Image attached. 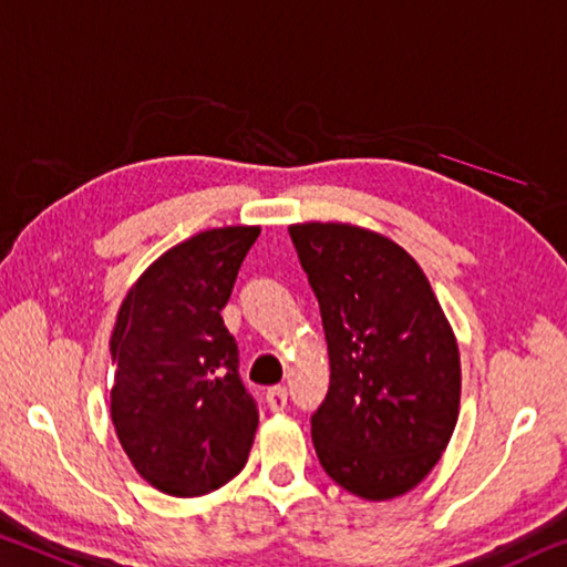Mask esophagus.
Listing matches in <instances>:
<instances>
[{
  "mask_svg": "<svg viewBox=\"0 0 567 567\" xmlns=\"http://www.w3.org/2000/svg\"><path fill=\"white\" fill-rule=\"evenodd\" d=\"M265 399H267L269 411H285L287 409V389H285V385H272V389H267Z\"/></svg>",
  "mask_w": 567,
  "mask_h": 567,
  "instance_id": "esophagus-1",
  "label": "esophagus"
}]
</instances>
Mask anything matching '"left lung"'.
Returning a JSON list of instances; mask_svg holds the SVG:
<instances>
[{"mask_svg": "<svg viewBox=\"0 0 567 567\" xmlns=\"http://www.w3.org/2000/svg\"><path fill=\"white\" fill-rule=\"evenodd\" d=\"M330 355L312 444L332 482L391 499L434 470L460 416V348L434 290L391 239L350 224H295Z\"/></svg>", "mask_w": 567, "mask_h": 567, "instance_id": "obj_1", "label": "left lung"}]
</instances>
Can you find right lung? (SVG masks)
<instances>
[{"label": "right lung", "mask_w": 567, "mask_h": 567, "mask_svg": "<svg viewBox=\"0 0 567 567\" xmlns=\"http://www.w3.org/2000/svg\"><path fill=\"white\" fill-rule=\"evenodd\" d=\"M259 227L202 231L161 255L125 295L113 328L115 434L138 474L171 497L237 477L259 424L221 320Z\"/></svg>", "instance_id": "1"}]
</instances>
